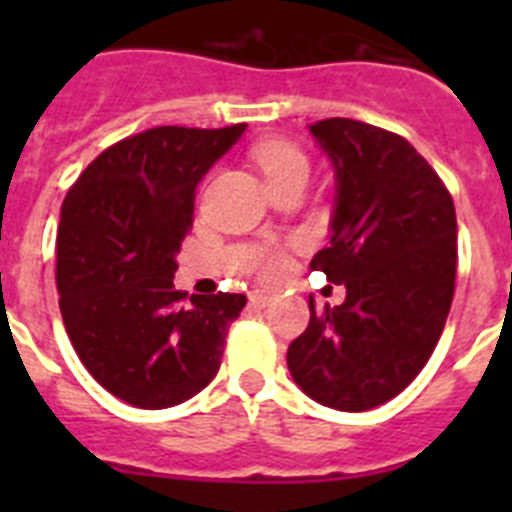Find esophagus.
I'll return each mask as SVG.
<instances>
[{"label": "esophagus", "mask_w": 512, "mask_h": 512, "mask_svg": "<svg viewBox=\"0 0 512 512\" xmlns=\"http://www.w3.org/2000/svg\"><path fill=\"white\" fill-rule=\"evenodd\" d=\"M248 300H251L253 307H269L271 300H274V295H271V292H253Z\"/></svg>", "instance_id": "34e87169"}]
</instances>
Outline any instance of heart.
Listing matches in <instances>:
<instances>
[{
	"label": "heart",
	"instance_id": "b5f03b06",
	"mask_svg": "<svg viewBox=\"0 0 512 512\" xmlns=\"http://www.w3.org/2000/svg\"><path fill=\"white\" fill-rule=\"evenodd\" d=\"M256 164L259 169L264 171L266 179H274V176L284 174V171H292V169H307V161L302 156L300 148H295L292 143H284V140H271V143H261L256 151ZM284 269V259L279 253H269V259H266L264 271L266 274H282Z\"/></svg>",
	"mask_w": 512,
	"mask_h": 512
}]
</instances>
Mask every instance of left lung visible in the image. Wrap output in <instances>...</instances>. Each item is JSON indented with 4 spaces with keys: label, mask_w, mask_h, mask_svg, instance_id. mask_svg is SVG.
Wrapping results in <instances>:
<instances>
[{
    "label": "left lung",
    "mask_w": 512,
    "mask_h": 512,
    "mask_svg": "<svg viewBox=\"0 0 512 512\" xmlns=\"http://www.w3.org/2000/svg\"><path fill=\"white\" fill-rule=\"evenodd\" d=\"M336 171L330 246L310 266L346 287L289 343L307 397L343 413L372 410L420 374L454 300L456 212L449 189L408 140L348 117L310 125Z\"/></svg>",
    "instance_id": "1"
}]
</instances>
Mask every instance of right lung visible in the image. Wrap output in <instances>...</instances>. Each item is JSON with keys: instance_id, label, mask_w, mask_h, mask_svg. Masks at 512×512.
<instances>
[{"instance_id": "obj_1", "label": "right lung", "mask_w": 512, "mask_h": 512, "mask_svg": "<svg viewBox=\"0 0 512 512\" xmlns=\"http://www.w3.org/2000/svg\"><path fill=\"white\" fill-rule=\"evenodd\" d=\"M246 125L151 128L99 153L69 189L56 238L58 305L71 346L104 390L174 408L215 379L246 295L174 287L194 189Z\"/></svg>"}]
</instances>
